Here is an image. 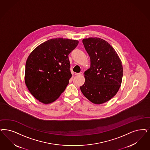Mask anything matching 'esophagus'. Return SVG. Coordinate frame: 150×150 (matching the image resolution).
I'll list each match as a JSON object with an SVG mask.
<instances>
[{
	"instance_id": "34e87169",
	"label": "esophagus",
	"mask_w": 150,
	"mask_h": 150,
	"mask_svg": "<svg viewBox=\"0 0 150 150\" xmlns=\"http://www.w3.org/2000/svg\"><path fill=\"white\" fill-rule=\"evenodd\" d=\"M83 74V72H79V73H75V75L76 76H78V75H81Z\"/></svg>"
}]
</instances>
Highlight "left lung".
I'll list each match as a JSON object with an SVG mask.
<instances>
[{
  "mask_svg": "<svg viewBox=\"0 0 150 150\" xmlns=\"http://www.w3.org/2000/svg\"><path fill=\"white\" fill-rule=\"evenodd\" d=\"M90 57V67L83 75L85 81L80 90L95 104L105 103L117 93L122 83V62L109 42L99 38L83 40Z\"/></svg>",
  "mask_w": 150,
  "mask_h": 150,
  "instance_id": "obj_1",
  "label": "left lung"
}]
</instances>
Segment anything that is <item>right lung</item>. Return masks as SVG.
Wrapping results in <instances>:
<instances>
[{"label":"right lung","mask_w":150,"mask_h":150,"mask_svg":"<svg viewBox=\"0 0 150 150\" xmlns=\"http://www.w3.org/2000/svg\"><path fill=\"white\" fill-rule=\"evenodd\" d=\"M79 41L55 38L39 45L26 60L25 83L31 95L44 104L59 98L72 74L69 54Z\"/></svg>","instance_id":"1"}]
</instances>
